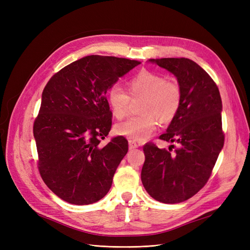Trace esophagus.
<instances>
[{"instance_id": "obj_1", "label": "esophagus", "mask_w": 250, "mask_h": 250, "mask_svg": "<svg viewBox=\"0 0 250 250\" xmlns=\"http://www.w3.org/2000/svg\"><path fill=\"white\" fill-rule=\"evenodd\" d=\"M128 144H129V149H135V148L139 147V144H138L137 142L131 141V140H129V142H128Z\"/></svg>"}]
</instances>
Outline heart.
I'll return each instance as SVG.
<instances>
[{
	"instance_id": "1",
	"label": "heart",
	"mask_w": 250,
	"mask_h": 250,
	"mask_svg": "<svg viewBox=\"0 0 250 250\" xmlns=\"http://www.w3.org/2000/svg\"><path fill=\"white\" fill-rule=\"evenodd\" d=\"M129 90L133 98L145 97L142 110L145 115L131 117L117 125L119 134L131 141L143 142L156 130L158 120L163 123L172 121L179 111L183 95L178 83L167 80L160 74L141 71L129 81ZM107 102L117 119H123L129 110L130 96L119 84L107 90Z\"/></svg>"
}]
</instances>
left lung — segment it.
Returning a JSON list of instances; mask_svg holds the SVG:
<instances>
[{"instance_id":"8db88e82","label":"left lung","mask_w":250,"mask_h":250,"mask_svg":"<svg viewBox=\"0 0 250 250\" xmlns=\"http://www.w3.org/2000/svg\"><path fill=\"white\" fill-rule=\"evenodd\" d=\"M177 78L183 100L179 111L160 139L176 144L160 149L143 147L145 163L141 178L151 197L163 203H179L206 186L224 145L222 101L209 75L188 58L149 59Z\"/></svg>"}]
</instances>
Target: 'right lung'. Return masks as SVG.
<instances>
[{"mask_svg":"<svg viewBox=\"0 0 250 250\" xmlns=\"http://www.w3.org/2000/svg\"><path fill=\"white\" fill-rule=\"evenodd\" d=\"M140 63L85 56L53 75L44 86L33 134L41 176L59 198L84 206L108 193L128 142L120 135L100 146L111 128L106 93Z\"/></svg>","mask_w":250,"mask_h":250,"instance_id":"1","label":"right lung"}]
</instances>
